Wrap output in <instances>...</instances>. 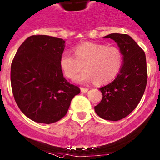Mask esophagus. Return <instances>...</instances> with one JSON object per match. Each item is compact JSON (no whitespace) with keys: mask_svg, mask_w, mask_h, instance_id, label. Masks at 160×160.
<instances>
[{"mask_svg":"<svg viewBox=\"0 0 160 160\" xmlns=\"http://www.w3.org/2000/svg\"><path fill=\"white\" fill-rule=\"evenodd\" d=\"M80 91H81V92L85 93V92H87L88 91V88H80Z\"/></svg>","mask_w":160,"mask_h":160,"instance_id":"obj_1","label":"esophagus"}]
</instances>
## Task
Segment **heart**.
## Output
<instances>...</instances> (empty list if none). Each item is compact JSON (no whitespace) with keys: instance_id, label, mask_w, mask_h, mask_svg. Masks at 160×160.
Masks as SVG:
<instances>
[{"instance_id":"b5f03b06","label":"heart","mask_w":160,"mask_h":160,"mask_svg":"<svg viewBox=\"0 0 160 160\" xmlns=\"http://www.w3.org/2000/svg\"><path fill=\"white\" fill-rule=\"evenodd\" d=\"M74 56L69 53H62L59 65L62 72L69 79L76 78L78 83H86L95 80L103 84L114 80L120 72L123 65V54L117 46L94 42H84L73 49Z\"/></svg>"}]
</instances>
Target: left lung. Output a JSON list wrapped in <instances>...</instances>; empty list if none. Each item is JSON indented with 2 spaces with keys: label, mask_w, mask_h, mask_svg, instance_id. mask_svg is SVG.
Listing matches in <instances>:
<instances>
[{
  "label": "left lung",
  "mask_w": 160,
  "mask_h": 160,
  "mask_svg": "<svg viewBox=\"0 0 160 160\" xmlns=\"http://www.w3.org/2000/svg\"><path fill=\"white\" fill-rule=\"evenodd\" d=\"M103 38L117 42L123 54V65L116 78L99 88L102 98L95 110L105 120L118 121L130 114L144 95L148 79L146 57L129 35L114 33Z\"/></svg>",
  "instance_id": "obj_1"
}]
</instances>
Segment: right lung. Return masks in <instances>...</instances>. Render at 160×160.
I'll return each mask as SVG.
<instances>
[{
	"mask_svg": "<svg viewBox=\"0 0 160 160\" xmlns=\"http://www.w3.org/2000/svg\"><path fill=\"white\" fill-rule=\"evenodd\" d=\"M62 38L32 35L18 49L11 65V85L16 104L34 122L51 124L67 114L80 92L63 77L59 59Z\"/></svg>",
	"mask_w": 160,
	"mask_h": 160,
	"instance_id": "right-lung-1",
	"label": "right lung"
}]
</instances>
